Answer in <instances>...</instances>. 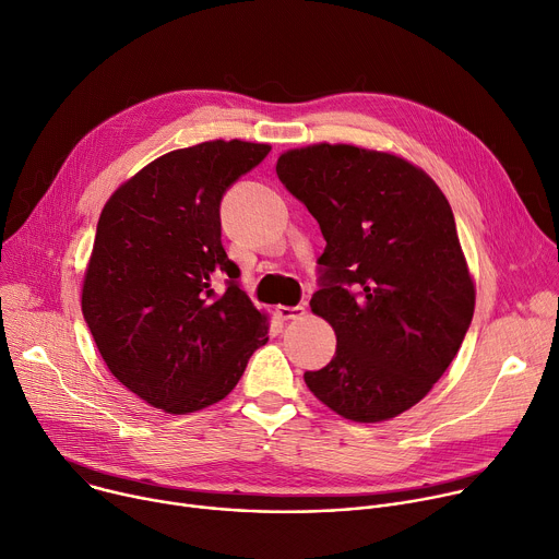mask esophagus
<instances>
[{
	"label": "esophagus",
	"mask_w": 559,
	"mask_h": 559,
	"mask_svg": "<svg viewBox=\"0 0 559 559\" xmlns=\"http://www.w3.org/2000/svg\"><path fill=\"white\" fill-rule=\"evenodd\" d=\"M276 314H278V319H283V321H296V319H302L306 317V308L302 306H278L276 308Z\"/></svg>",
	"instance_id": "1"
}]
</instances>
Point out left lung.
<instances>
[{"mask_svg":"<svg viewBox=\"0 0 559 559\" xmlns=\"http://www.w3.org/2000/svg\"><path fill=\"white\" fill-rule=\"evenodd\" d=\"M278 180L325 238L312 312L336 334L306 383L336 415L374 424L419 403L471 328L475 285L435 180L392 154L352 144L292 148Z\"/></svg>","mask_w":559,"mask_h":559,"instance_id":"1","label":"left lung"}]
</instances>
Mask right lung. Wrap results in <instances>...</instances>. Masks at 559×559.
<instances>
[{
    "label": "right lung",
    "mask_w": 559,
    "mask_h": 559,
    "mask_svg": "<svg viewBox=\"0 0 559 559\" xmlns=\"http://www.w3.org/2000/svg\"><path fill=\"white\" fill-rule=\"evenodd\" d=\"M270 144L212 140L169 151L105 205L82 314L111 374L169 415L225 399L267 343V317L240 289L221 240V200ZM227 275L226 292L211 283Z\"/></svg>",
    "instance_id": "obj_1"
}]
</instances>
